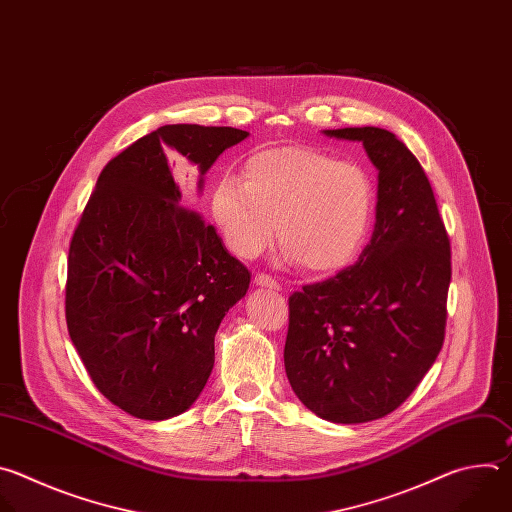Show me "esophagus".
<instances>
[{
  "instance_id": "esophagus-1",
  "label": "esophagus",
  "mask_w": 512,
  "mask_h": 512,
  "mask_svg": "<svg viewBox=\"0 0 512 512\" xmlns=\"http://www.w3.org/2000/svg\"><path fill=\"white\" fill-rule=\"evenodd\" d=\"M254 284H256V286L270 288V290H280V288H282V286H280L272 276H268V274H256V276H254Z\"/></svg>"
}]
</instances>
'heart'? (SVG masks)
<instances>
[{"mask_svg":"<svg viewBox=\"0 0 512 512\" xmlns=\"http://www.w3.org/2000/svg\"><path fill=\"white\" fill-rule=\"evenodd\" d=\"M375 183L365 167L304 145L268 149L244 165V181L224 175L212 193V218L240 258L274 240L286 262L333 274L363 250L375 218Z\"/></svg>","mask_w":512,"mask_h":512,"instance_id":"heart-1","label":"heart"}]
</instances>
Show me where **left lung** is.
Segmentation results:
<instances>
[{
  "label": "left lung",
  "instance_id": "obj_1",
  "mask_svg": "<svg viewBox=\"0 0 512 512\" xmlns=\"http://www.w3.org/2000/svg\"><path fill=\"white\" fill-rule=\"evenodd\" d=\"M325 135L361 141L377 167L375 230L353 266L288 298L284 367L313 414L363 424L397 410L442 349L450 240L426 171L393 133Z\"/></svg>",
  "mask_w": 512,
  "mask_h": 512
}]
</instances>
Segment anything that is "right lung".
I'll use <instances>...</instances> for the list:
<instances>
[{"instance_id": "obj_1", "label": "right lung", "mask_w": 512, "mask_h": 512, "mask_svg": "<svg viewBox=\"0 0 512 512\" xmlns=\"http://www.w3.org/2000/svg\"><path fill=\"white\" fill-rule=\"evenodd\" d=\"M232 127L165 125L100 171L68 250L66 325L98 391L139 420L189 410L214 337L250 286L216 228L181 206L167 149L199 169L244 141Z\"/></svg>"}]
</instances>
